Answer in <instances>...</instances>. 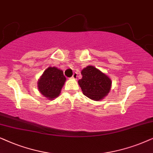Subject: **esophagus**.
<instances>
[{
    "mask_svg": "<svg viewBox=\"0 0 153 153\" xmlns=\"http://www.w3.org/2000/svg\"><path fill=\"white\" fill-rule=\"evenodd\" d=\"M77 77H78V73H73V76H72V78L73 79H77Z\"/></svg>",
    "mask_w": 153,
    "mask_h": 153,
    "instance_id": "esophagus-1",
    "label": "esophagus"
}]
</instances>
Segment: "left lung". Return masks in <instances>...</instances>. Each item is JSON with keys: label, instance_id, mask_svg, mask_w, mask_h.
<instances>
[{"label": "left lung", "instance_id": "obj_1", "mask_svg": "<svg viewBox=\"0 0 153 153\" xmlns=\"http://www.w3.org/2000/svg\"><path fill=\"white\" fill-rule=\"evenodd\" d=\"M82 78L78 80L84 94L89 99L99 101L109 92L111 80L106 75L92 66L82 71Z\"/></svg>", "mask_w": 153, "mask_h": 153}]
</instances>
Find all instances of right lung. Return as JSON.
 Listing matches in <instances>:
<instances>
[{
  "instance_id": "add662e5",
  "label": "right lung",
  "mask_w": 153,
  "mask_h": 153,
  "mask_svg": "<svg viewBox=\"0 0 153 153\" xmlns=\"http://www.w3.org/2000/svg\"><path fill=\"white\" fill-rule=\"evenodd\" d=\"M66 77L62 70L49 67L38 80V87L42 95L50 99H55L61 92Z\"/></svg>"
}]
</instances>
